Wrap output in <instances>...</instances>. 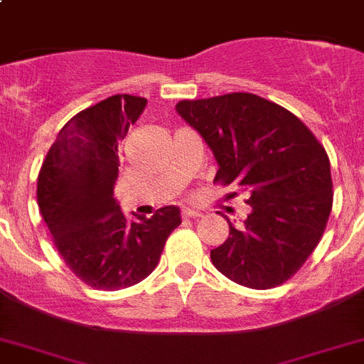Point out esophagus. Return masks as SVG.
<instances>
[{
    "instance_id": "esophagus-1",
    "label": "esophagus",
    "mask_w": 364,
    "mask_h": 364,
    "mask_svg": "<svg viewBox=\"0 0 364 364\" xmlns=\"http://www.w3.org/2000/svg\"><path fill=\"white\" fill-rule=\"evenodd\" d=\"M181 216L183 218H201L203 214L200 213V210H196V208H191V207H185L181 210Z\"/></svg>"
}]
</instances>
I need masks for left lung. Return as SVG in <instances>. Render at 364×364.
Here are the masks:
<instances>
[{
  "instance_id": "left-lung-1",
  "label": "left lung",
  "mask_w": 364,
  "mask_h": 364,
  "mask_svg": "<svg viewBox=\"0 0 364 364\" xmlns=\"http://www.w3.org/2000/svg\"><path fill=\"white\" fill-rule=\"evenodd\" d=\"M213 150L214 181L247 192L243 225L210 251L221 274L252 289L280 286L317 247L330 218V159L286 107L252 93H229L176 106Z\"/></svg>"
}]
</instances>
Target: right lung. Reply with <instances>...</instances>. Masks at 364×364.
<instances>
[{
	"label": "right lung",
	"mask_w": 364,
	"mask_h": 364,
	"mask_svg": "<svg viewBox=\"0 0 364 364\" xmlns=\"http://www.w3.org/2000/svg\"><path fill=\"white\" fill-rule=\"evenodd\" d=\"M144 107L143 97L113 95L77 113L60 129L38 173V207L56 249L82 282L102 291L144 280L181 223L173 205L128 221L113 198L119 141Z\"/></svg>",
	"instance_id": "add662e5"
}]
</instances>
